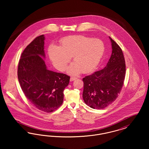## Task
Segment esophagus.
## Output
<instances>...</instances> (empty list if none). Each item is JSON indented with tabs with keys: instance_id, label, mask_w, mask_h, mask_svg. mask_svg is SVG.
<instances>
[{
	"instance_id": "obj_1",
	"label": "esophagus",
	"mask_w": 149,
	"mask_h": 149,
	"mask_svg": "<svg viewBox=\"0 0 149 149\" xmlns=\"http://www.w3.org/2000/svg\"><path fill=\"white\" fill-rule=\"evenodd\" d=\"M77 79V78H75V77H71L70 78V81H74V80H76Z\"/></svg>"
}]
</instances>
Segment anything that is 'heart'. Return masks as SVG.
<instances>
[{
	"mask_svg": "<svg viewBox=\"0 0 149 149\" xmlns=\"http://www.w3.org/2000/svg\"><path fill=\"white\" fill-rule=\"evenodd\" d=\"M105 50L104 44L99 39L84 36H70L64 38L60 47L52 46L49 56L57 69L64 71L72 57L73 63L68 68L70 75H78L81 71L88 72L99 64Z\"/></svg>",
	"mask_w": 149,
	"mask_h": 149,
	"instance_id": "1",
	"label": "heart"
}]
</instances>
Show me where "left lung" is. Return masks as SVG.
<instances>
[{
  "label": "left lung",
  "mask_w": 149,
  "mask_h": 149,
  "mask_svg": "<svg viewBox=\"0 0 149 149\" xmlns=\"http://www.w3.org/2000/svg\"><path fill=\"white\" fill-rule=\"evenodd\" d=\"M109 38L112 51L106 66L83 79V100L93 109H102L113 103L124 83L126 64L123 52L118 45Z\"/></svg>",
  "instance_id": "left-lung-1"
}]
</instances>
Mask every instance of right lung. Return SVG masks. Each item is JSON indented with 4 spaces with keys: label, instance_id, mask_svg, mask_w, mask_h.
Here are the masks:
<instances>
[{
    "label": "right lung",
    "instance_id": "add662e5",
    "mask_svg": "<svg viewBox=\"0 0 149 149\" xmlns=\"http://www.w3.org/2000/svg\"><path fill=\"white\" fill-rule=\"evenodd\" d=\"M45 36L37 37L23 51L18 66L22 90L39 110L52 112L61 106L70 77L47 69L44 59Z\"/></svg>",
    "mask_w": 149,
    "mask_h": 149
}]
</instances>
